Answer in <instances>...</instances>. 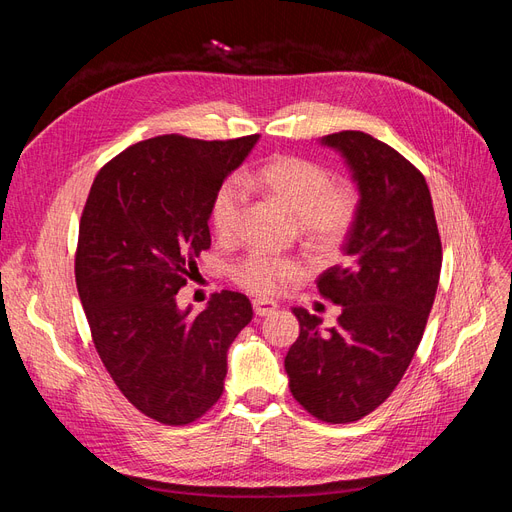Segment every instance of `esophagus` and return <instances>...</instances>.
Wrapping results in <instances>:
<instances>
[{"mask_svg":"<svg viewBox=\"0 0 512 512\" xmlns=\"http://www.w3.org/2000/svg\"><path fill=\"white\" fill-rule=\"evenodd\" d=\"M252 305H254V314L256 316H271L275 309L280 307L275 301H269V299H254Z\"/></svg>","mask_w":512,"mask_h":512,"instance_id":"1","label":"esophagus"}]
</instances>
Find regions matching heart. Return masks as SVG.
<instances>
[{
    "instance_id": "heart-1",
    "label": "heart",
    "mask_w": 512,
    "mask_h": 512,
    "mask_svg": "<svg viewBox=\"0 0 512 512\" xmlns=\"http://www.w3.org/2000/svg\"><path fill=\"white\" fill-rule=\"evenodd\" d=\"M243 188H260L297 218L301 235L322 250L342 243L356 218V194L346 183H331L329 170L299 156H275L241 177ZM243 190L235 181L224 183L211 203V224L220 239L237 235ZM237 286L260 297L290 288L305 275L299 258L252 252L230 269Z\"/></svg>"
}]
</instances>
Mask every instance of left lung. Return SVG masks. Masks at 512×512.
<instances>
[{
	"mask_svg": "<svg viewBox=\"0 0 512 512\" xmlns=\"http://www.w3.org/2000/svg\"><path fill=\"white\" fill-rule=\"evenodd\" d=\"M359 188L346 260L318 277L342 305L337 324L292 307L299 337L284 359L292 397L324 423H352L384 404L421 344L440 282L442 243L421 170L365 132L322 136Z\"/></svg>",
	"mask_w": 512,
	"mask_h": 512,
	"instance_id": "8db88e82",
	"label": "left lung"
}]
</instances>
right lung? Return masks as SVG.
Listing matches in <instances>:
<instances>
[{
  "label": "right lung",
  "mask_w": 512,
  "mask_h": 512,
  "mask_svg": "<svg viewBox=\"0 0 512 512\" xmlns=\"http://www.w3.org/2000/svg\"><path fill=\"white\" fill-rule=\"evenodd\" d=\"M258 134L198 141L164 134L100 168L81 215L74 275L100 359L145 416L188 425L222 397L226 352L252 320L241 292L200 314L177 292L209 250L211 203Z\"/></svg>",
  "instance_id": "obj_1"
}]
</instances>
